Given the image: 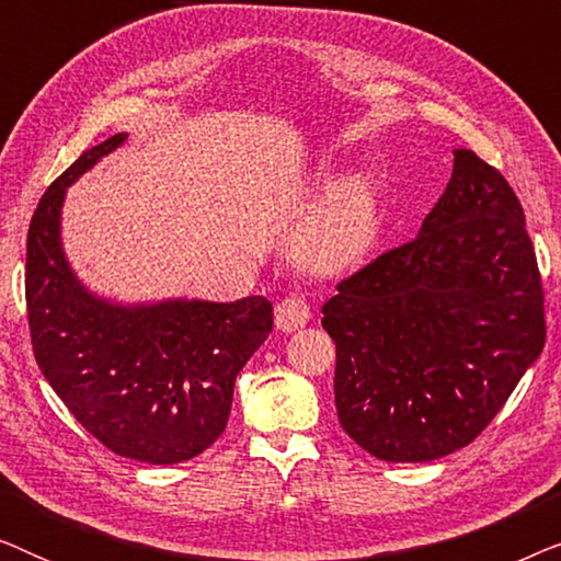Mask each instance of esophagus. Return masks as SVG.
Segmentation results:
<instances>
[{
  "instance_id": "esophagus-1",
  "label": "esophagus",
  "mask_w": 561,
  "mask_h": 561,
  "mask_svg": "<svg viewBox=\"0 0 561 561\" xmlns=\"http://www.w3.org/2000/svg\"><path fill=\"white\" fill-rule=\"evenodd\" d=\"M309 319H311L309 304L298 296L283 298V301L275 306V327H278L280 332H296V329L309 324Z\"/></svg>"
}]
</instances>
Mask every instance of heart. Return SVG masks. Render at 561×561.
Masks as SVG:
<instances>
[{
	"instance_id": "1",
	"label": "heart",
	"mask_w": 561,
	"mask_h": 561,
	"mask_svg": "<svg viewBox=\"0 0 561 561\" xmlns=\"http://www.w3.org/2000/svg\"><path fill=\"white\" fill-rule=\"evenodd\" d=\"M311 188L321 196H332L304 227L298 257L304 267L319 275L355 271L380 240L382 211L378 188L367 179H350L336 186L332 173H319Z\"/></svg>"
}]
</instances>
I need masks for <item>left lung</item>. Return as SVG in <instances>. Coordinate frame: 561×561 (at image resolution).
<instances>
[{
  "instance_id": "obj_1",
  "label": "left lung",
  "mask_w": 561,
  "mask_h": 561,
  "mask_svg": "<svg viewBox=\"0 0 561 561\" xmlns=\"http://www.w3.org/2000/svg\"><path fill=\"white\" fill-rule=\"evenodd\" d=\"M321 313L336 344V416L359 447L386 462L467 447L547 340L539 265L508 181L455 150L419 237L344 278Z\"/></svg>"
}]
</instances>
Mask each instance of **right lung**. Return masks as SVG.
Instances as JSON below:
<instances>
[{
    "label": "right lung",
    "instance_id": "add662e5",
    "mask_svg": "<svg viewBox=\"0 0 561 561\" xmlns=\"http://www.w3.org/2000/svg\"><path fill=\"white\" fill-rule=\"evenodd\" d=\"M127 140L94 145L45 191L27 229L25 298L37 367L114 455L175 465L225 432L234 380L273 329L263 296L117 304L83 286L60 242L66 188Z\"/></svg>",
    "mask_w": 561,
    "mask_h": 561
}]
</instances>
